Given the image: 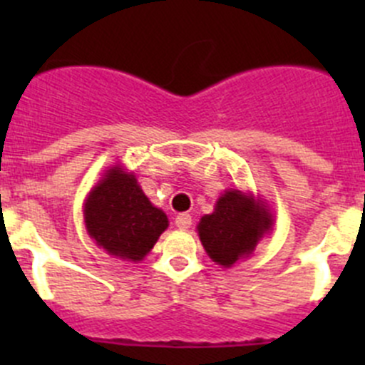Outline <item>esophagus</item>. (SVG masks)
Returning <instances> with one entry per match:
<instances>
[{"label": "esophagus", "mask_w": 365, "mask_h": 365, "mask_svg": "<svg viewBox=\"0 0 365 365\" xmlns=\"http://www.w3.org/2000/svg\"><path fill=\"white\" fill-rule=\"evenodd\" d=\"M175 222L180 230H187V227H190V224H192V217H190L189 213H178Z\"/></svg>", "instance_id": "34e87169"}]
</instances>
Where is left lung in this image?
Here are the masks:
<instances>
[{
    "label": "left lung",
    "instance_id": "obj_1",
    "mask_svg": "<svg viewBox=\"0 0 365 365\" xmlns=\"http://www.w3.org/2000/svg\"><path fill=\"white\" fill-rule=\"evenodd\" d=\"M270 226L272 217L263 205L240 190H227L217 201L215 212L201 219L197 231L208 256L217 264L231 267L254 251Z\"/></svg>",
    "mask_w": 365,
    "mask_h": 365
}]
</instances>
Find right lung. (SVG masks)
<instances>
[{
    "label": "right lung",
    "instance_id": "right-lung-1",
    "mask_svg": "<svg viewBox=\"0 0 365 365\" xmlns=\"http://www.w3.org/2000/svg\"><path fill=\"white\" fill-rule=\"evenodd\" d=\"M88 233L113 256L141 261L168 227V217L145 196L134 175L109 169L84 206Z\"/></svg>",
    "mask_w": 365,
    "mask_h": 365
}]
</instances>
